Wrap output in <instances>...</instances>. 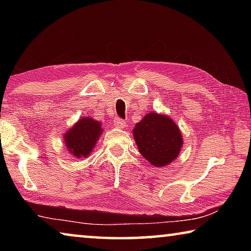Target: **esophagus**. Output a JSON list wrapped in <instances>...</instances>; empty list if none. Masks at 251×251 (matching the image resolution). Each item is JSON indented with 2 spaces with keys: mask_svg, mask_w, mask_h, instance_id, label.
Listing matches in <instances>:
<instances>
[{
  "mask_svg": "<svg viewBox=\"0 0 251 251\" xmlns=\"http://www.w3.org/2000/svg\"><path fill=\"white\" fill-rule=\"evenodd\" d=\"M113 123H114V126H115V127H120V128H123V127L126 126L125 121L122 120V118H120V117L114 118Z\"/></svg>",
  "mask_w": 251,
  "mask_h": 251,
  "instance_id": "esophagus-1",
  "label": "esophagus"
}]
</instances>
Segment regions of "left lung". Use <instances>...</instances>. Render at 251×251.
<instances>
[{
	"instance_id": "obj_1",
	"label": "left lung",
	"mask_w": 251,
	"mask_h": 251,
	"mask_svg": "<svg viewBox=\"0 0 251 251\" xmlns=\"http://www.w3.org/2000/svg\"><path fill=\"white\" fill-rule=\"evenodd\" d=\"M133 135L139 152L156 167L172 163L182 145L181 134L175 123L156 113L147 114L136 124Z\"/></svg>"
}]
</instances>
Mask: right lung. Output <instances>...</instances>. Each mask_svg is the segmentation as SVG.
I'll return each instance as SVG.
<instances>
[{
	"instance_id": "add662e5",
	"label": "right lung",
	"mask_w": 251,
	"mask_h": 251,
	"mask_svg": "<svg viewBox=\"0 0 251 251\" xmlns=\"http://www.w3.org/2000/svg\"><path fill=\"white\" fill-rule=\"evenodd\" d=\"M100 123L90 117H84L76 123L64 135L67 150L72 155L87 157L101 133Z\"/></svg>"
}]
</instances>
